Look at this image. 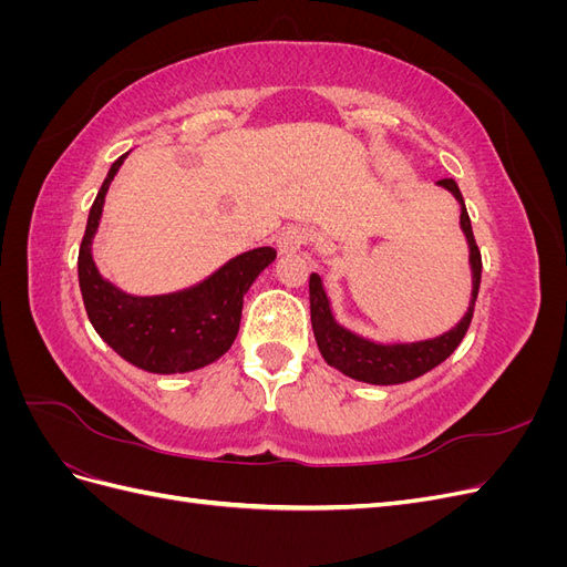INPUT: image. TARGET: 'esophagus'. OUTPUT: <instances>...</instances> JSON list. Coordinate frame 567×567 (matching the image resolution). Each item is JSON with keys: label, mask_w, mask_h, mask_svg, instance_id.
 Returning <instances> with one entry per match:
<instances>
[{"label": "esophagus", "mask_w": 567, "mask_h": 567, "mask_svg": "<svg viewBox=\"0 0 567 567\" xmlns=\"http://www.w3.org/2000/svg\"><path fill=\"white\" fill-rule=\"evenodd\" d=\"M310 241H312V231L305 227H286L277 238L281 252H298Z\"/></svg>", "instance_id": "obj_1"}]
</instances>
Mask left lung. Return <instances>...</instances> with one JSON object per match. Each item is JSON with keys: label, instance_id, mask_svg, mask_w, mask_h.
<instances>
[{"label": "left lung", "instance_id": "1", "mask_svg": "<svg viewBox=\"0 0 567 567\" xmlns=\"http://www.w3.org/2000/svg\"><path fill=\"white\" fill-rule=\"evenodd\" d=\"M440 186L450 188L454 198L461 203V229L468 238L471 248V269H473V300L466 317H463L452 331L442 333L433 340H421V342H409V346H379V342H371L350 333L348 329L336 323L329 298L323 293L321 279L317 274L310 277V315H312V329L321 357L342 371L354 381H364L373 385H394V383H406L414 381L425 371L435 369L442 364L456 348L458 342L466 336L471 319H473V307L480 290V277H483V257H480V248L475 244L471 217L466 210V203L458 192L454 179H440Z\"/></svg>", "mask_w": 567, "mask_h": 567}]
</instances>
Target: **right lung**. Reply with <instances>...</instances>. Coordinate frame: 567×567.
<instances>
[{"label": "right lung", "instance_id": "right-lung-1", "mask_svg": "<svg viewBox=\"0 0 567 567\" xmlns=\"http://www.w3.org/2000/svg\"><path fill=\"white\" fill-rule=\"evenodd\" d=\"M125 156H120L92 203L84 229L78 277L84 310L96 333L134 367L153 373H184L215 362L225 354L241 323L244 296L277 250L265 246L234 257L208 281L173 296L134 298L99 277L92 260V238L101 208Z\"/></svg>", "mask_w": 567, "mask_h": 567}]
</instances>
